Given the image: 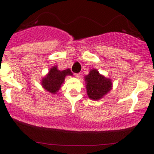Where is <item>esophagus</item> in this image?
<instances>
[{
  "label": "esophagus",
  "instance_id": "obj_1",
  "mask_svg": "<svg viewBox=\"0 0 154 154\" xmlns=\"http://www.w3.org/2000/svg\"><path fill=\"white\" fill-rule=\"evenodd\" d=\"M74 75H75V77H77V78H80V77H81L80 74H79V73H77V74H75Z\"/></svg>",
  "mask_w": 154,
  "mask_h": 154
}]
</instances>
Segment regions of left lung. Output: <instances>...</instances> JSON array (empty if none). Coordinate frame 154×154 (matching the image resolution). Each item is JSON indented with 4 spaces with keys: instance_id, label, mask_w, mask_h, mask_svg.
<instances>
[{
    "instance_id": "obj_1",
    "label": "left lung",
    "mask_w": 154,
    "mask_h": 154,
    "mask_svg": "<svg viewBox=\"0 0 154 154\" xmlns=\"http://www.w3.org/2000/svg\"><path fill=\"white\" fill-rule=\"evenodd\" d=\"M87 94L91 100H97L107 94L112 87L110 79L101 75L97 69H91L85 77Z\"/></svg>"
}]
</instances>
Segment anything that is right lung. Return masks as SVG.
Wrapping results in <instances>:
<instances>
[{"label":"right lung","instance_id":"add662e5","mask_svg":"<svg viewBox=\"0 0 154 154\" xmlns=\"http://www.w3.org/2000/svg\"><path fill=\"white\" fill-rule=\"evenodd\" d=\"M68 75H73L69 68L60 71L57 69V66H54L50 69L47 75L42 79V86L51 94H57V91L61 88L63 83H64L65 78Z\"/></svg>","mask_w":154,"mask_h":154}]
</instances>
